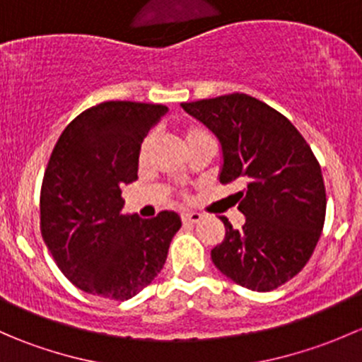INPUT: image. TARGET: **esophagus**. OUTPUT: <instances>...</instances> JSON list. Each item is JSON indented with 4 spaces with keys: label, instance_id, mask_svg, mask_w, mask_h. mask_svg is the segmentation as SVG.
Returning a JSON list of instances; mask_svg holds the SVG:
<instances>
[{
    "label": "esophagus",
    "instance_id": "1",
    "mask_svg": "<svg viewBox=\"0 0 362 362\" xmlns=\"http://www.w3.org/2000/svg\"><path fill=\"white\" fill-rule=\"evenodd\" d=\"M203 215L198 214V211H184L182 214V221L184 222H189V224H196V222L202 221Z\"/></svg>",
    "mask_w": 362,
    "mask_h": 362
}]
</instances>
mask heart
I'll return each instance as SVG.
<instances>
[{
	"mask_svg": "<svg viewBox=\"0 0 362 362\" xmlns=\"http://www.w3.org/2000/svg\"><path fill=\"white\" fill-rule=\"evenodd\" d=\"M206 136H211V134L208 133V131L204 129V127H199V126H189L187 129L184 131L185 145H189V144H192V141L199 140V138H206ZM151 144H152V138L151 136H147L144 141H141L140 151H138V159H140V163H141V160H145V158H147L148 148H151Z\"/></svg>",
	"mask_w": 362,
	"mask_h": 362,
	"instance_id": "1",
	"label": "heart"
}]
</instances>
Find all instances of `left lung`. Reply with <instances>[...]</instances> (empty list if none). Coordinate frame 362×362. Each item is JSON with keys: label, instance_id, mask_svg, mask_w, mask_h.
Here are the masks:
<instances>
[{"label": "left lung", "instance_id": "left-lung-1", "mask_svg": "<svg viewBox=\"0 0 362 362\" xmlns=\"http://www.w3.org/2000/svg\"><path fill=\"white\" fill-rule=\"evenodd\" d=\"M218 138L221 184H242V229L226 217L211 261L238 286L266 293L298 275L315 250L326 218L320 164L287 117L249 94L182 103Z\"/></svg>", "mask_w": 362, "mask_h": 362}]
</instances>
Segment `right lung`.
<instances>
[{
	"instance_id": "1",
	"label": "right lung",
	"mask_w": 362,
	"mask_h": 362,
	"mask_svg": "<svg viewBox=\"0 0 362 362\" xmlns=\"http://www.w3.org/2000/svg\"><path fill=\"white\" fill-rule=\"evenodd\" d=\"M164 105L105 101L61 133L42 182L40 229L54 261L86 293L126 301L166 262L182 221L124 215L120 187L138 178V151Z\"/></svg>"
}]
</instances>
